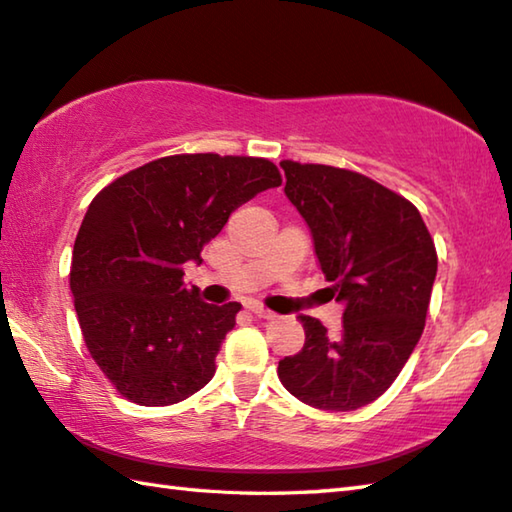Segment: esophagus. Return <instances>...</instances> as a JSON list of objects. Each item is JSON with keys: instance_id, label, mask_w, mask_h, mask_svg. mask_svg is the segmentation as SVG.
<instances>
[{"instance_id": "1", "label": "esophagus", "mask_w": 512, "mask_h": 512, "mask_svg": "<svg viewBox=\"0 0 512 512\" xmlns=\"http://www.w3.org/2000/svg\"><path fill=\"white\" fill-rule=\"evenodd\" d=\"M248 313H253V315L259 317V319H275V317H277V315L273 313V310H268V308L259 306V304H248Z\"/></svg>"}]
</instances>
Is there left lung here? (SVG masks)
<instances>
[{
	"label": "left lung",
	"mask_w": 512,
	"mask_h": 512,
	"mask_svg": "<svg viewBox=\"0 0 512 512\" xmlns=\"http://www.w3.org/2000/svg\"><path fill=\"white\" fill-rule=\"evenodd\" d=\"M279 166L286 197L313 233L328 295L344 304L337 337L299 317L306 342L279 362V382L313 408L357 410L386 393L422 337L435 242L419 210L375 179L293 159Z\"/></svg>",
	"instance_id": "left-lung-1"
}]
</instances>
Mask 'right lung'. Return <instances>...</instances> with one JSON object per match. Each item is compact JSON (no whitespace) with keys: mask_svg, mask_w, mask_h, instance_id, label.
<instances>
[{"mask_svg":"<svg viewBox=\"0 0 512 512\" xmlns=\"http://www.w3.org/2000/svg\"><path fill=\"white\" fill-rule=\"evenodd\" d=\"M282 184L264 157L168 155L128 170L90 202L73 248L70 290L90 357L122 397L170 406L215 375L242 304L213 306L184 286V264L230 213Z\"/></svg>","mask_w":512,"mask_h":512,"instance_id":"add662e5","label":"right lung"}]
</instances>
